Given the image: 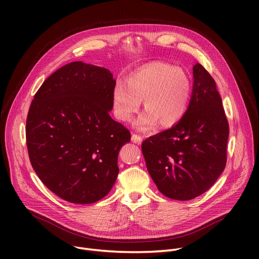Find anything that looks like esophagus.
I'll return each instance as SVG.
<instances>
[{
  "instance_id": "obj_1",
  "label": "esophagus",
  "mask_w": 259,
  "mask_h": 259,
  "mask_svg": "<svg viewBox=\"0 0 259 259\" xmlns=\"http://www.w3.org/2000/svg\"><path fill=\"white\" fill-rule=\"evenodd\" d=\"M131 141L133 142V143H135V144H138V145H140L141 143H142V141H143V139H142V137L141 135H139V134H132V137H131Z\"/></svg>"
}]
</instances>
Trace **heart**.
Instances as JSON below:
<instances>
[{"label": "heart", "mask_w": 259, "mask_h": 259, "mask_svg": "<svg viewBox=\"0 0 259 259\" xmlns=\"http://www.w3.org/2000/svg\"><path fill=\"white\" fill-rule=\"evenodd\" d=\"M191 90V80L181 68L162 63L147 65L128 77L127 85H115L112 92L114 115L121 121L131 120L143 101L146 110L135 121V127L147 131L157 122L170 127L186 113Z\"/></svg>", "instance_id": "heart-1"}]
</instances>
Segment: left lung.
Returning a JSON list of instances; mask_svg holds the SVG:
<instances>
[{"instance_id":"obj_1","label":"left lung","mask_w":259,"mask_h":259,"mask_svg":"<svg viewBox=\"0 0 259 259\" xmlns=\"http://www.w3.org/2000/svg\"><path fill=\"white\" fill-rule=\"evenodd\" d=\"M193 78L182 119L142 144L148 172L158 191L176 200L205 193L227 162L229 124L215 80L198 63L193 66Z\"/></svg>"}]
</instances>
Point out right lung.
<instances>
[{
    "label": "right lung",
    "instance_id": "add662e5",
    "mask_svg": "<svg viewBox=\"0 0 259 259\" xmlns=\"http://www.w3.org/2000/svg\"><path fill=\"white\" fill-rule=\"evenodd\" d=\"M113 74L104 67L72 62L39 87L26 120L27 149L33 170L59 197L93 203L112 189L128 129L109 115Z\"/></svg>",
    "mask_w": 259,
    "mask_h": 259
}]
</instances>
